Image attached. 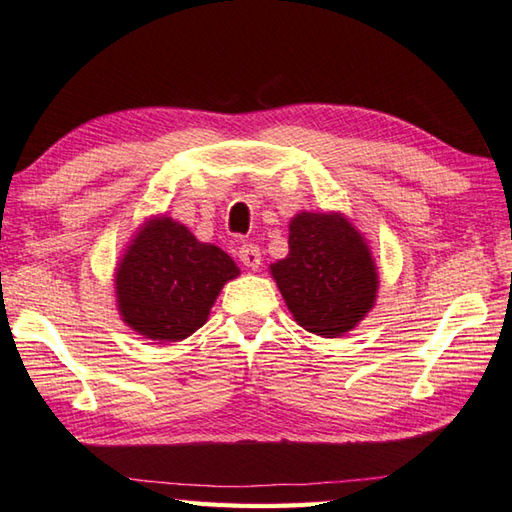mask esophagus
<instances>
[{
  "mask_svg": "<svg viewBox=\"0 0 512 512\" xmlns=\"http://www.w3.org/2000/svg\"><path fill=\"white\" fill-rule=\"evenodd\" d=\"M239 262L250 270H257L262 266V250L257 244H242L239 246Z\"/></svg>",
  "mask_w": 512,
  "mask_h": 512,
  "instance_id": "1",
  "label": "esophagus"
}]
</instances>
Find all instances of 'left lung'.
<instances>
[{"mask_svg": "<svg viewBox=\"0 0 512 512\" xmlns=\"http://www.w3.org/2000/svg\"><path fill=\"white\" fill-rule=\"evenodd\" d=\"M288 230V255L270 273L295 322L322 337L353 330L375 306L379 286L362 233L342 213H299Z\"/></svg>", "mask_w": 512, "mask_h": 512, "instance_id": "obj_1", "label": "left lung"}]
</instances>
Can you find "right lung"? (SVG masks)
<instances>
[{"label":"right lung","instance_id":"obj_1","mask_svg":"<svg viewBox=\"0 0 512 512\" xmlns=\"http://www.w3.org/2000/svg\"><path fill=\"white\" fill-rule=\"evenodd\" d=\"M237 275L222 248L197 242L175 219L153 217L117 264L119 315L144 339L182 342L206 324L219 290Z\"/></svg>","mask_w":512,"mask_h":512}]
</instances>
